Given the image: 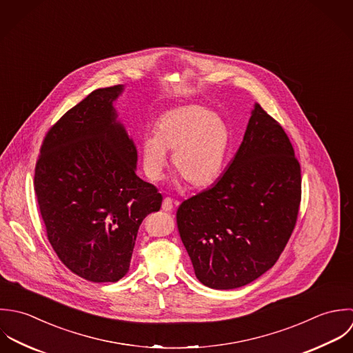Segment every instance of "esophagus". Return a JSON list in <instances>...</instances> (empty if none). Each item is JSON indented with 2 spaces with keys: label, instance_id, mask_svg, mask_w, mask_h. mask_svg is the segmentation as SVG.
<instances>
[{
  "label": "esophagus",
  "instance_id": "esophagus-1",
  "mask_svg": "<svg viewBox=\"0 0 353 353\" xmlns=\"http://www.w3.org/2000/svg\"><path fill=\"white\" fill-rule=\"evenodd\" d=\"M174 208V203L172 201V198H165L162 202V210L163 212H172Z\"/></svg>",
  "mask_w": 353,
  "mask_h": 353
}]
</instances>
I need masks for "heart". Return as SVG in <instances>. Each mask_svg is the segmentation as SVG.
Instances as JSON below:
<instances>
[{"label": "heart", "mask_w": 353, "mask_h": 353, "mask_svg": "<svg viewBox=\"0 0 353 353\" xmlns=\"http://www.w3.org/2000/svg\"><path fill=\"white\" fill-rule=\"evenodd\" d=\"M228 144V128L212 110L180 106L165 112L155 124V135L141 141L143 169L150 180H161L172 151L174 173L192 190L208 188L221 176Z\"/></svg>", "instance_id": "1"}]
</instances>
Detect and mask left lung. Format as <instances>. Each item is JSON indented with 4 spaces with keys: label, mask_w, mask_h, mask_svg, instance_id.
I'll return each mask as SVG.
<instances>
[{
    "label": "left lung",
    "mask_w": 353,
    "mask_h": 353,
    "mask_svg": "<svg viewBox=\"0 0 353 353\" xmlns=\"http://www.w3.org/2000/svg\"><path fill=\"white\" fill-rule=\"evenodd\" d=\"M300 201L293 145L256 103L228 170L176 214L196 279L212 289H234L272 269L294 229Z\"/></svg>",
    "instance_id": "1"
}]
</instances>
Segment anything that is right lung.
<instances>
[{
  "instance_id": "right-lung-1",
  "label": "right lung",
  "mask_w": 353,
  "mask_h": 353,
  "mask_svg": "<svg viewBox=\"0 0 353 353\" xmlns=\"http://www.w3.org/2000/svg\"><path fill=\"white\" fill-rule=\"evenodd\" d=\"M123 85L98 88L48 131L34 190L49 243L73 274L116 282L128 270L141 221L162 195L137 174L138 152L116 121Z\"/></svg>"
}]
</instances>
